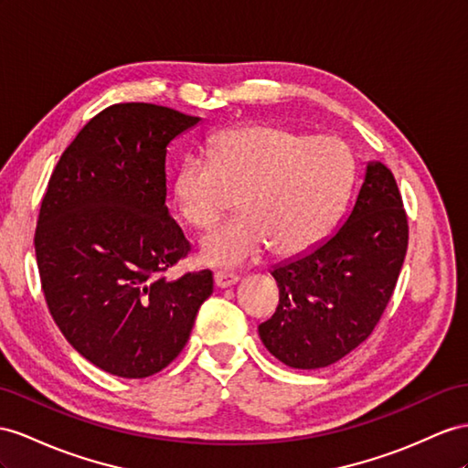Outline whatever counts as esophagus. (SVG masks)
<instances>
[{"label": "esophagus", "mask_w": 468, "mask_h": 468, "mask_svg": "<svg viewBox=\"0 0 468 468\" xmlns=\"http://www.w3.org/2000/svg\"><path fill=\"white\" fill-rule=\"evenodd\" d=\"M213 281H215V286H218V289H229V286L237 284L239 277H235V274H227V272H215Z\"/></svg>", "instance_id": "1"}]
</instances>
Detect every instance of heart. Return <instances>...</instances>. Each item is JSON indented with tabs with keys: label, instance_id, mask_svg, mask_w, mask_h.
<instances>
[{
	"label": "heart",
	"instance_id": "heart-1",
	"mask_svg": "<svg viewBox=\"0 0 468 468\" xmlns=\"http://www.w3.org/2000/svg\"><path fill=\"white\" fill-rule=\"evenodd\" d=\"M350 177L352 154L338 136L250 124L215 136L209 158L187 155L176 172L174 197L189 225L207 229L239 196L243 215L203 237L199 259L241 267L269 245L277 255L314 245L338 218Z\"/></svg>",
	"mask_w": 468,
	"mask_h": 468
}]
</instances>
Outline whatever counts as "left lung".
<instances>
[{
  "mask_svg": "<svg viewBox=\"0 0 468 468\" xmlns=\"http://www.w3.org/2000/svg\"><path fill=\"white\" fill-rule=\"evenodd\" d=\"M407 215L393 174L369 162L350 213L328 239L271 274L279 306L259 324L265 348L296 369L338 362L367 340L398 282Z\"/></svg>",
  "mask_w": 468,
  "mask_h": 468,
  "instance_id": "8db88e82",
  "label": "left lung"
}]
</instances>
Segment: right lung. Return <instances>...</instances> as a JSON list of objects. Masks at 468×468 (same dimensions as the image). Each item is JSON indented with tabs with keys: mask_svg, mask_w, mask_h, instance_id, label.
Returning a JSON list of instances; mask_svg holds the SVG:
<instances>
[{
	"mask_svg": "<svg viewBox=\"0 0 468 468\" xmlns=\"http://www.w3.org/2000/svg\"><path fill=\"white\" fill-rule=\"evenodd\" d=\"M197 116L112 104L63 152L41 201L35 255L47 306L69 344L118 378L172 364L189 340L213 272H164L189 243L165 207V152Z\"/></svg>",
	"mask_w": 468,
	"mask_h": 468,
	"instance_id": "right-lung-1",
	"label": "right lung"
}]
</instances>
